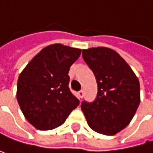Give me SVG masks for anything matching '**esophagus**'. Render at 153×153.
Here are the masks:
<instances>
[{"mask_svg": "<svg viewBox=\"0 0 153 153\" xmlns=\"http://www.w3.org/2000/svg\"><path fill=\"white\" fill-rule=\"evenodd\" d=\"M77 96H78L79 100H80V99H82L83 96H84V91H83V90H80V91H78V92H77Z\"/></svg>", "mask_w": 153, "mask_h": 153, "instance_id": "obj_1", "label": "esophagus"}]
</instances>
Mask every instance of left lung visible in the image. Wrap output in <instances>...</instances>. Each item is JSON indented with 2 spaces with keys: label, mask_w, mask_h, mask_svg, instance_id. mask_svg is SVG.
Instances as JSON below:
<instances>
[{
  "label": "left lung",
  "mask_w": 153,
  "mask_h": 153,
  "mask_svg": "<svg viewBox=\"0 0 153 153\" xmlns=\"http://www.w3.org/2000/svg\"><path fill=\"white\" fill-rule=\"evenodd\" d=\"M98 84L96 100L83 102L81 110L89 127L106 136L123 130L140 102V81L131 67L115 51L106 47L82 51Z\"/></svg>",
  "instance_id": "8db88e82"
}]
</instances>
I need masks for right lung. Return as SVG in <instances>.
Here are the masks:
<instances>
[{
	"label": "right lung",
	"instance_id": "1",
	"mask_svg": "<svg viewBox=\"0 0 153 153\" xmlns=\"http://www.w3.org/2000/svg\"><path fill=\"white\" fill-rule=\"evenodd\" d=\"M81 50L56 43L42 49L17 80L16 99L27 120L39 130L63 125L79 101L70 91L69 68Z\"/></svg>",
	"mask_w": 153,
	"mask_h": 153
}]
</instances>
